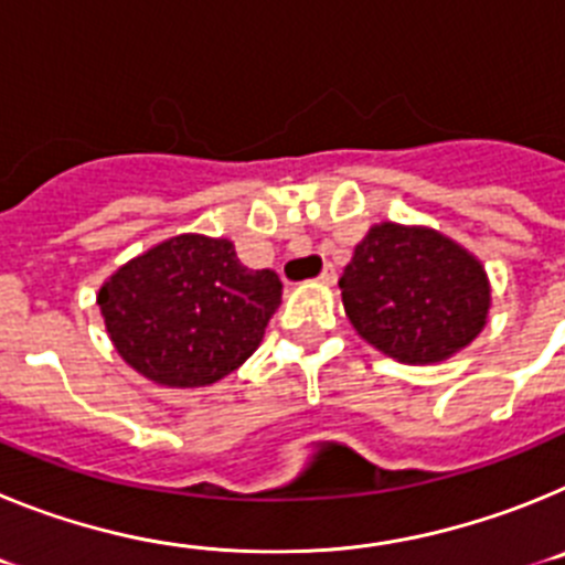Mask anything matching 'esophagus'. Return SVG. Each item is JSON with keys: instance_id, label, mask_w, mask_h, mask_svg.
<instances>
[{"instance_id": "1", "label": "esophagus", "mask_w": 565, "mask_h": 565, "mask_svg": "<svg viewBox=\"0 0 565 565\" xmlns=\"http://www.w3.org/2000/svg\"><path fill=\"white\" fill-rule=\"evenodd\" d=\"M319 282H326V286H333V282H337V268H333V266L322 268V274H319Z\"/></svg>"}]
</instances>
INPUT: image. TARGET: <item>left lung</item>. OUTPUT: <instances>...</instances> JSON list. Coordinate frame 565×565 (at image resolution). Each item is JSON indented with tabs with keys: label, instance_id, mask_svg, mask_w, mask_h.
<instances>
[{
	"label": "left lung",
	"instance_id": "1",
	"mask_svg": "<svg viewBox=\"0 0 565 565\" xmlns=\"http://www.w3.org/2000/svg\"><path fill=\"white\" fill-rule=\"evenodd\" d=\"M344 313L364 342L404 364L450 359L487 326L481 259L427 226L382 223L344 266Z\"/></svg>",
	"mask_w": 565,
	"mask_h": 565
}]
</instances>
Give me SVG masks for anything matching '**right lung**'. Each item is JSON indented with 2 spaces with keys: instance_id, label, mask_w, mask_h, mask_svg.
I'll use <instances>...</instances> for the list:
<instances>
[{
  "instance_id": "add662e5",
  "label": "right lung",
  "mask_w": 565,
  "mask_h": 565,
  "mask_svg": "<svg viewBox=\"0 0 565 565\" xmlns=\"http://www.w3.org/2000/svg\"><path fill=\"white\" fill-rule=\"evenodd\" d=\"M282 297L232 239L178 234L138 254L98 291L104 326L129 367L163 387H206L246 362Z\"/></svg>"
}]
</instances>
